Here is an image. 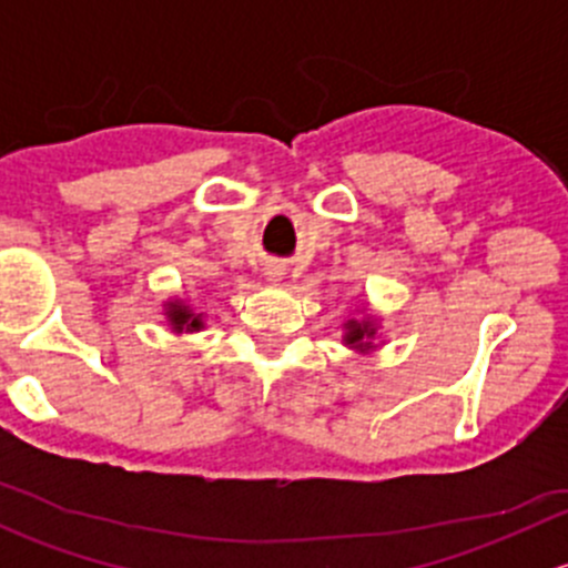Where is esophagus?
<instances>
[{"mask_svg": "<svg viewBox=\"0 0 568 568\" xmlns=\"http://www.w3.org/2000/svg\"><path fill=\"white\" fill-rule=\"evenodd\" d=\"M266 274H268V280H277L280 274H283V268H280V266H268Z\"/></svg>", "mask_w": 568, "mask_h": 568, "instance_id": "1", "label": "esophagus"}]
</instances>
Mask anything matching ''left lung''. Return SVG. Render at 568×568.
<instances>
[{"instance_id": "obj_1", "label": "left lung", "mask_w": 568, "mask_h": 568, "mask_svg": "<svg viewBox=\"0 0 568 568\" xmlns=\"http://www.w3.org/2000/svg\"><path fill=\"white\" fill-rule=\"evenodd\" d=\"M368 335H374V332H371L368 329V326H352V332H348V335H346V343H352V346H359V348H363L365 346V337H368Z\"/></svg>"}]
</instances>
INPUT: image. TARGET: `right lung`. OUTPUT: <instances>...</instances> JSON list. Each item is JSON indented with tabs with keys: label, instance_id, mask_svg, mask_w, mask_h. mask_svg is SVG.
I'll return each mask as SVG.
<instances>
[{
	"label": "right lung",
	"instance_id": "right-lung-1",
	"mask_svg": "<svg viewBox=\"0 0 568 568\" xmlns=\"http://www.w3.org/2000/svg\"><path fill=\"white\" fill-rule=\"evenodd\" d=\"M170 321H173V326L178 332L181 329H200V316H194L192 311H186V307L181 305H170Z\"/></svg>",
	"mask_w": 568,
	"mask_h": 568
}]
</instances>
